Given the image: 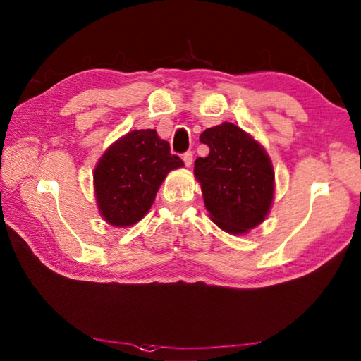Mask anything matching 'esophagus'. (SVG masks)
Returning a JSON list of instances; mask_svg holds the SVG:
<instances>
[{
  "label": "esophagus",
  "instance_id": "esophagus-1",
  "mask_svg": "<svg viewBox=\"0 0 361 361\" xmlns=\"http://www.w3.org/2000/svg\"><path fill=\"white\" fill-rule=\"evenodd\" d=\"M192 158H194V152H186L183 153V161H185V164L189 167L190 164H192Z\"/></svg>",
  "mask_w": 361,
  "mask_h": 361
}]
</instances>
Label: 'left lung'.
<instances>
[{
    "mask_svg": "<svg viewBox=\"0 0 361 361\" xmlns=\"http://www.w3.org/2000/svg\"><path fill=\"white\" fill-rule=\"evenodd\" d=\"M200 141L208 157L195 159L212 221L231 234H243L264 221L273 202V167L259 142L231 122L206 128Z\"/></svg>",
    "mask_w": 361,
    "mask_h": 361,
    "instance_id": "left-lung-1",
    "label": "left lung"
}]
</instances>
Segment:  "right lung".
<instances>
[{"instance_id":"add662e5","label":"right lung","mask_w":361,"mask_h":361,"mask_svg":"<svg viewBox=\"0 0 361 361\" xmlns=\"http://www.w3.org/2000/svg\"><path fill=\"white\" fill-rule=\"evenodd\" d=\"M171 145L155 130H133L106 150L94 169L96 198L102 217L113 226L140 221L172 169L183 167Z\"/></svg>"}]
</instances>
